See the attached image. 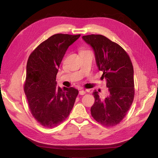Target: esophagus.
Returning <instances> with one entry per match:
<instances>
[{
	"mask_svg": "<svg viewBox=\"0 0 158 158\" xmlns=\"http://www.w3.org/2000/svg\"><path fill=\"white\" fill-rule=\"evenodd\" d=\"M79 94H80V95H84V94H86V91L83 90H80V91H79Z\"/></svg>",
	"mask_w": 158,
	"mask_h": 158,
	"instance_id": "34e87169",
	"label": "esophagus"
}]
</instances>
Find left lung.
<instances>
[{
  "label": "left lung",
  "mask_w": 158,
  "mask_h": 158,
  "mask_svg": "<svg viewBox=\"0 0 158 158\" xmlns=\"http://www.w3.org/2000/svg\"><path fill=\"white\" fill-rule=\"evenodd\" d=\"M82 38L93 47L98 69L103 72L108 88L106 98L100 97L97 91L93 93L91 115L104 127H114L123 120L134 99L132 61L123 48L103 35H86Z\"/></svg>",
  "instance_id": "8db88e82"
}]
</instances>
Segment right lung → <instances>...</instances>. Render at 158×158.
<instances>
[{
  "mask_svg": "<svg viewBox=\"0 0 158 158\" xmlns=\"http://www.w3.org/2000/svg\"><path fill=\"white\" fill-rule=\"evenodd\" d=\"M80 36L54 34L29 56L24 92L31 115L44 127H57L68 117L74 105L78 90L57 87L56 76L66 51Z\"/></svg>",
  "mask_w": 158,
  "mask_h": 158,
  "instance_id": "right-lung-1",
  "label": "right lung"
}]
</instances>
